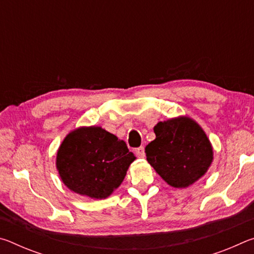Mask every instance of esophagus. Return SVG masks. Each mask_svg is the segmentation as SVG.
Instances as JSON below:
<instances>
[{
  "instance_id": "obj_1",
  "label": "esophagus",
  "mask_w": 254,
  "mask_h": 254,
  "mask_svg": "<svg viewBox=\"0 0 254 254\" xmlns=\"http://www.w3.org/2000/svg\"><path fill=\"white\" fill-rule=\"evenodd\" d=\"M135 154H136L137 158H144V156H145L144 148L143 147H140V148L135 149Z\"/></svg>"
}]
</instances>
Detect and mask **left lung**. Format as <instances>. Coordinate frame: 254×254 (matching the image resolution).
<instances>
[{
  "instance_id": "1",
  "label": "left lung",
  "mask_w": 254,
  "mask_h": 254,
  "mask_svg": "<svg viewBox=\"0 0 254 254\" xmlns=\"http://www.w3.org/2000/svg\"><path fill=\"white\" fill-rule=\"evenodd\" d=\"M153 132L156 139L145 147L147 160L169 186L187 188L207 173L213 147L194 119L180 115L158 122Z\"/></svg>"
}]
</instances>
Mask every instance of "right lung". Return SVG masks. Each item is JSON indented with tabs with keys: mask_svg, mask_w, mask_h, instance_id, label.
Wrapping results in <instances>:
<instances>
[{
	"mask_svg": "<svg viewBox=\"0 0 254 254\" xmlns=\"http://www.w3.org/2000/svg\"><path fill=\"white\" fill-rule=\"evenodd\" d=\"M135 156L127 143L101 127H79L59 145L56 168L69 190L105 199L122 184Z\"/></svg>",
	"mask_w": 254,
	"mask_h": 254,
	"instance_id": "right-lung-1",
	"label": "right lung"
}]
</instances>
